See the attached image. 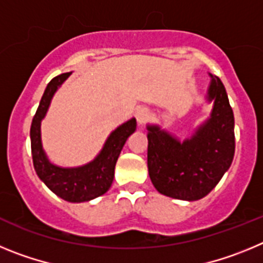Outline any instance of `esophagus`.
Returning a JSON list of instances; mask_svg holds the SVG:
<instances>
[{
    "instance_id": "esophagus-1",
    "label": "esophagus",
    "mask_w": 263,
    "mask_h": 263,
    "mask_svg": "<svg viewBox=\"0 0 263 263\" xmlns=\"http://www.w3.org/2000/svg\"><path fill=\"white\" fill-rule=\"evenodd\" d=\"M148 117H150V110H148L147 108H138L136 110V118H137V122H138V125H143L146 122V121L148 120Z\"/></svg>"
}]
</instances>
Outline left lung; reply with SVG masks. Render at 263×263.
<instances>
[{
    "mask_svg": "<svg viewBox=\"0 0 263 263\" xmlns=\"http://www.w3.org/2000/svg\"><path fill=\"white\" fill-rule=\"evenodd\" d=\"M210 117L180 141L159 125L148 124L147 168L159 194L179 200L203 199L217 185L234 157V116L224 84L210 73Z\"/></svg>",
    "mask_w": 263,
    "mask_h": 263,
    "instance_id": "1",
    "label": "left lung"
}]
</instances>
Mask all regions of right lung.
Masks as SVG:
<instances>
[{
    "instance_id": "right-lung-1",
    "label": "right lung",
    "mask_w": 263,
    "mask_h": 263,
    "mask_svg": "<svg viewBox=\"0 0 263 263\" xmlns=\"http://www.w3.org/2000/svg\"><path fill=\"white\" fill-rule=\"evenodd\" d=\"M72 72L53 78L47 84L42 96L36 113L32 118L31 138L32 163L42 182L57 196L69 203H83L101 196L110 188L115 178V167L126 139L136 132V118L116 127L106 138L99 154L88 163L78 167H62L52 163L42 145V120L46 117L51 100Z\"/></svg>"
}]
</instances>
